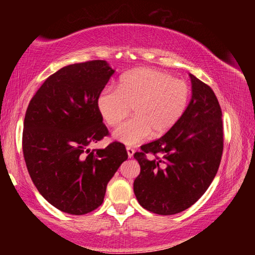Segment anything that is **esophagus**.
I'll use <instances>...</instances> for the list:
<instances>
[{
	"label": "esophagus",
	"instance_id": "esophagus-1",
	"mask_svg": "<svg viewBox=\"0 0 255 255\" xmlns=\"http://www.w3.org/2000/svg\"><path fill=\"white\" fill-rule=\"evenodd\" d=\"M127 149V154H128V157L131 158L133 156V153H135V149H133L132 147H130V146H128V147L126 148Z\"/></svg>",
	"mask_w": 255,
	"mask_h": 255
}]
</instances>
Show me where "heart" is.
<instances>
[{"instance_id": "obj_1", "label": "heart", "mask_w": 255, "mask_h": 255, "mask_svg": "<svg viewBox=\"0 0 255 255\" xmlns=\"http://www.w3.org/2000/svg\"><path fill=\"white\" fill-rule=\"evenodd\" d=\"M190 98L189 85L169 73L138 68L120 80L118 89L107 88L98 98L105 122L118 126L132 107L133 117L115 131L116 139L126 145L144 141L150 132L165 133L182 117Z\"/></svg>"}]
</instances>
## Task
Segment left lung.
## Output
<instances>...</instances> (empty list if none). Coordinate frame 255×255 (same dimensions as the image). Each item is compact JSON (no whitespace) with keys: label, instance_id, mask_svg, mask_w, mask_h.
<instances>
[{"label":"left lung","instance_id":"left-lung-1","mask_svg":"<svg viewBox=\"0 0 255 255\" xmlns=\"http://www.w3.org/2000/svg\"><path fill=\"white\" fill-rule=\"evenodd\" d=\"M190 79L192 97L182 117L165 135L133 154L140 165L133 192L143 208L157 215H174L191 207L221 164V106L209 85L192 74Z\"/></svg>","mask_w":255,"mask_h":255}]
</instances>
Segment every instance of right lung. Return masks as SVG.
I'll use <instances>...</instances> for the list:
<instances>
[{
  "mask_svg": "<svg viewBox=\"0 0 255 255\" xmlns=\"http://www.w3.org/2000/svg\"><path fill=\"white\" fill-rule=\"evenodd\" d=\"M114 73L99 59L60 68L44 82L25 111L22 150L30 178L40 195L64 213L97 209L108 182L128 158L119 141L88 149L109 135L98 98Z\"/></svg>",
  "mask_w": 255,
  "mask_h": 255,
  "instance_id": "1",
  "label": "right lung"
}]
</instances>
